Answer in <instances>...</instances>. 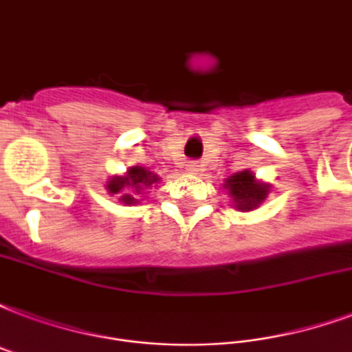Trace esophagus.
<instances>
[{
  "label": "esophagus",
  "instance_id": "1",
  "mask_svg": "<svg viewBox=\"0 0 352 352\" xmlns=\"http://www.w3.org/2000/svg\"><path fill=\"white\" fill-rule=\"evenodd\" d=\"M186 170H187V173H189V174H197L198 170H200V165H198L197 161H187Z\"/></svg>",
  "mask_w": 352,
  "mask_h": 352
}]
</instances>
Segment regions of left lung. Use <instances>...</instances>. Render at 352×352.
Returning a JSON list of instances; mask_svg holds the SVG:
<instances>
[{
	"mask_svg": "<svg viewBox=\"0 0 352 352\" xmlns=\"http://www.w3.org/2000/svg\"><path fill=\"white\" fill-rule=\"evenodd\" d=\"M224 189L237 211H252L260 208L261 202H265L271 186L256 178V174L247 168L224 179Z\"/></svg>",
	"mask_w": 352,
	"mask_h": 352,
	"instance_id": "8db88e82",
	"label": "left lung"
}]
</instances>
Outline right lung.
I'll return each mask as SVG.
<instances>
[{
    "label": "right lung",
    "instance_id": "right-lung-1",
    "mask_svg": "<svg viewBox=\"0 0 352 352\" xmlns=\"http://www.w3.org/2000/svg\"><path fill=\"white\" fill-rule=\"evenodd\" d=\"M160 176L154 174L150 168L141 165L129 166L124 174L111 176L105 184V189L111 197H115L120 204L135 206L146 197L148 189L160 182Z\"/></svg>",
    "mask_w": 352,
    "mask_h": 352
}]
</instances>
